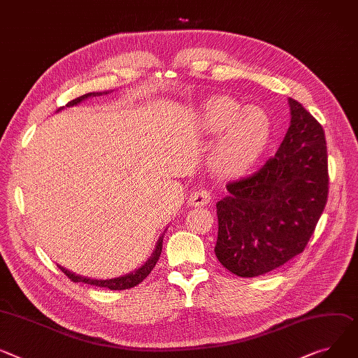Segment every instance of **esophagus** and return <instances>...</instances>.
Masks as SVG:
<instances>
[{"instance_id": "esophagus-1", "label": "esophagus", "mask_w": 358, "mask_h": 358, "mask_svg": "<svg viewBox=\"0 0 358 358\" xmlns=\"http://www.w3.org/2000/svg\"><path fill=\"white\" fill-rule=\"evenodd\" d=\"M210 200H211V196L207 189H196V192L189 194L187 203L193 207H201V206H207Z\"/></svg>"}]
</instances>
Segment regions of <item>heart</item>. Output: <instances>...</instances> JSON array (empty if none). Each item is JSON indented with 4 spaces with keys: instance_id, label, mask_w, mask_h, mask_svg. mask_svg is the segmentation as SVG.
Masks as SVG:
<instances>
[{
    "instance_id": "b5f03b06",
    "label": "heart",
    "mask_w": 358,
    "mask_h": 358,
    "mask_svg": "<svg viewBox=\"0 0 358 358\" xmlns=\"http://www.w3.org/2000/svg\"><path fill=\"white\" fill-rule=\"evenodd\" d=\"M197 124L206 134H220L210 152V166L220 177L245 174L265 151L272 122L269 115L259 106L242 105L229 98L210 99L200 110Z\"/></svg>"
}]
</instances>
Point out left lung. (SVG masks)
<instances>
[{
	"instance_id": "left-lung-1",
	"label": "left lung",
	"mask_w": 358,
	"mask_h": 358,
	"mask_svg": "<svg viewBox=\"0 0 358 358\" xmlns=\"http://www.w3.org/2000/svg\"><path fill=\"white\" fill-rule=\"evenodd\" d=\"M291 125L275 157L255 174L229 182L217 207L214 248L231 273H268L303 252L327 204L328 157L322 127L289 98Z\"/></svg>"
}]
</instances>
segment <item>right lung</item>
I'll return each instance as SVG.
<instances>
[{"label": "right lung", "instance_id": "obj_1", "mask_svg": "<svg viewBox=\"0 0 358 358\" xmlns=\"http://www.w3.org/2000/svg\"><path fill=\"white\" fill-rule=\"evenodd\" d=\"M106 93V92H103ZM98 94H102V93H98V92H93V93H86L83 94V96H79L78 99H73L71 102H69L66 106H75L78 103H80L82 101L90 98V96H98ZM63 109V108H62ZM60 110V109H59ZM166 230V229H165ZM162 241H164V234L159 236V239L157 242V246L152 252V255L150 256V259L145 262L144 265H142L141 268L124 275V276H119V278H112V279H90V278H86V276H80V275H76L73 272H70L67 269H64L63 266L57 265L59 269L73 282H85V283H89V285H94V287H101V288H108V289H112V291H122V289H129V288H134L136 287L138 283H141L142 280H144L150 273L151 271L155 268V264L158 262L159 256H161V250H162Z\"/></svg>", "mask_w": 358, "mask_h": 358}]
</instances>
